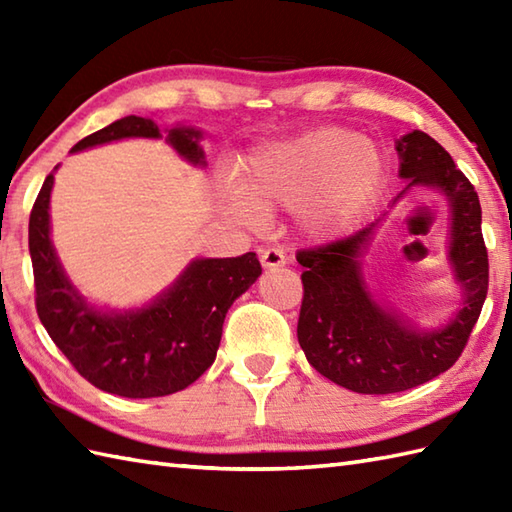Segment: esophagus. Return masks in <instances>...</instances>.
I'll return each instance as SVG.
<instances>
[{"instance_id": "1", "label": "esophagus", "mask_w": 512, "mask_h": 512, "mask_svg": "<svg viewBox=\"0 0 512 512\" xmlns=\"http://www.w3.org/2000/svg\"><path fill=\"white\" fill-rule=\"evenodd\" d=\"M259 259H262L264 268H281L286 264V255L281 248H266V250H262Z\"/></svg>"}]
</instances>
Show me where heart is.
I'll list each match as a JSON object with an SVG mask.
<instances>
[{
  "label": "heart",
  "mask_w": 512,
  "mask_h": 512,
  "mask_svg": "<svg viewBox=\"0 0 512 512\" xmlns=\"http://www.w3.org/2000/svg\"><path fill=\"white\" fill-rule=\"evenodd\" d=\"M385 178V156L372 140L345 127H317L255 151L228 209L246 224L275 209H299L312 237L330 239L367 211Z\"/></svg>",
  "instance_id": "1"
}]
</instances>
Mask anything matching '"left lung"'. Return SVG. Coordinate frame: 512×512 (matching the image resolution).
<instances>
[{
  "label": "left lung",
  "mask_w": 512,
  "mask_h": 512,
  "mask_svg": "<svg viewBox=\"0 0 512 512\" xmlns=\"http://www.w3.org/2000/svg\"><path fill=\"white\" fill-rule=\"evenodd\" d=\"M396 151L398 176L407 187L391 204L413 187L438 189L449 202L447 259L462 288V306L442 328L420 330L374 297L361 257L383 217L350 237L299 250L297 262L306 268L299 345L319 374L356 394H396L447 372L469 341L488 290L482 206L473 184L449 151L420 129L400 136Z\"/></svg>",
  "instance_id": "obj_1"
}]
</instances>
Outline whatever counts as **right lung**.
Wrapping results in <instances>:
<instances>
[{
    "label": "right lung",
    "mask_w": 512,
    "mask_h": 512,
    "mask_svg": "<svg viewBox=\"0 0 512 512\" xmlns=\"http://www.w3.org/2000/svg\"><path fill=\"white\" fill-rule=\"evenodd\" d=\"M123 138H162L143 116H125L72 147L83 151ZM195 127L167 129V143L193 167H206ZM54 173L37 195L28 224L37 314L54 345L85 380L125 398L169 396L195 383L215 361L222 325L233 301L255 284V253L193 259L154 301L136 310H101L85 301L65 275L50 239Z\"/></svg>",
    "instance_id": "add662e5"
}]
</instances>
